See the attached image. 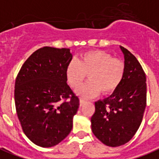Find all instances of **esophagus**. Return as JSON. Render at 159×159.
I'll return each instance as SVG.
<instances>
[{
	"label": "esophagus",
	"mask_w": 159,
	"mask_h": 159,
	"mask_svg": "<svg viewBox=\"0 0 159 159\" xmlns=\"http://www.w3.org/2000/svg\"><path fill=\"white\" fill-rule=\"evenodd\" d=\"M86 103V100L85 99H84V98H80V106H83V104H84V103Z\"/></svg>",
	"instance_id": "esophagus-1"
}]
</instances>
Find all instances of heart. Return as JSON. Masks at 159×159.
<instances>
[{
  "label": "heart",
  "mask_w": 159,
  "mask_h": 159,
  "mask_svg": "<svg viewBox=\"0 0 159 159\" xmlns=\"http://www.w3.org/2000/svg\"><path fill=\"white\" fill-rule=\"evenodd\" d=\"M125 73V64L121 59L98 50L83 53L78 62L71 61L66 69V80L72 88L79 86L89 75V82L76 90L83 98L94 97L100 91L103 94L112 93L121 84Z\"/></svg>",
  "instance_id": "heart-1"
}]
</instances>
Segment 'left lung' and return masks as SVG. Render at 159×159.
<instances>
[{"label": "left lung", "mask_w": 159, "mask_h": 159, "mask_svg": "<svg viewBox=\"0 0 159 159\" xmlns=\"http://www.w3.org/2000/svg\"><path fill=\"white\" fill-rule=\"evenodd\" d=\"M125 73L120 85L103 100L95 102L92 131L103 144L119 147L130 141L142 123L147 105L146 74L137 59L124 47Z\"/></svg>", "instance_id": "1"}]
</instances>
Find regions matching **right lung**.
<instances>
[{"label":"right lung","mask_w":159,"mask_h":159,"mask_svg":"<svg viewBox=\"0 0 159 159\" xmlns=\"http://www.w3.org/2000/svg\"><path fill=\"white\" fill-rule=\"evenodd\" d=\"M70 49L43 47L29 56L15 82L14 98L23 132L32 142L50 148L69 135L79 98L66 83Z\"/></svg>","instance_id":"right-lung-1"}]
</instances>
